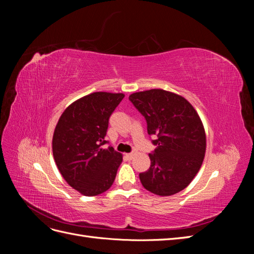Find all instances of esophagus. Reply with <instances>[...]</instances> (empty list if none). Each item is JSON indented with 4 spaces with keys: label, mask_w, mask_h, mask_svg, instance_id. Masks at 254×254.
Returning <instances> with one entry per match:
<instances>
[{
    "label": "esophagus",
    "mask_w": 254,
    "mask_h": 254,
    "mask_svg": "<svg viewBox=\"0 0 254 254\" xmlns=\"http://www.w3.org/2000/svg\"><path fill=\"white\" fill-rule=\"evenodd\" d=\"M133 153H126V155H125V157H126V159L127 160H132L133 159Z\"/></svg>",
    "instance_id": "esophagus-1"
}]
</instances>
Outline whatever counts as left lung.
I'll use <instances>...</instances> for the list:
<instances>
[{"label":"left lung","instance_id":"8db88e82","mask_svg":"<svg viewBox=\"0 0 254 254\" xmlns=\"http://www.w3.org/2000/svg\"><path fill=\"white\" fill-rule=\"evenodd\" d=\"M129 99L145 117L148 134L157 135L149 170L140 174L142 186L158 196L179 193L204 159L206 136L200 117L188 99L162 89L135 92Z\"/></svg>","mask_w":254,"mask_h":254}]
</instances>
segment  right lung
I'll return each mask as SVG.
<instances>
[{
  "label": "right lung",
  "mask_w": 254,
  "mask_h": 254,
  "mask_svg": "<svg viewBox=\"0 0 254 254\" xmlns=\"http://www.w3.org/2000/svg\"><path fill=\"white\" fill-rule=\"evenodd\" d=\"M123 93L94 92L66 107L53 134V156L68 186L83 196L109 190L123 161L112 147L102 148L109 118Z\"/></svg>",
  "instance_id": "right-lung-1"
}]
</instances>
